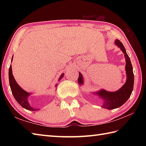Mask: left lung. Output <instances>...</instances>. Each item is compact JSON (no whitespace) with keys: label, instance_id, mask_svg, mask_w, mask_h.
I'll return each mask as SVG.
<instances>
[{"label":"left lung","instance_id":"1","mask_svg":"<svg viewBox=\"0 0 146 146\" xmlns=\"http://www.w3.org/2000/svg\"><path fill=\"white\" fill-rule=\"evenodd\" d=\"M114 43L124 54L126 62V82L122 87L115 92H108L104 89H101L97 92L91 93L101 99L102 102L101 107L108 110H112L114 108H119L124 104L131 97L134 88V76L131 60L128 54H127L126 50L122 43L119 39H115ZM78 83L80 86L83 85L84 83L83 76L80 72L79 73Z\"/></svg>","mask_w":146,"mask_h":146}]
</instances>
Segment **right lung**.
<instances>
[{
  "mask_svg": "<svg viewBox=\"0 0 146 146\" xmlns=\"http://www.w3.org/2000/svg\"><path fill=\"white\" fill-rule=\"evenodd\" d=\"M13 60V56L12 58L11 62ZM64 76V73H62L60 78L58 79V81H60ZM9 85H10V87L11 89V91L14 98L15 99L19 104L21 105L23 108H25L26 110H31V111H36L39 110V108H36L32 107L30 105L29 102L28 101V98L29 96L32 94V93L27 92L22 88L21 86L17 84V83L15 81L14 77L12 74V66L10 65L9 70ZM58 84L55 85V87H56Z\"/></svg>",
  "mask_w": 146,
  "mask_h": 146,
  "instance_id": "1",
  "label": "right lung"
}]
</instances>
